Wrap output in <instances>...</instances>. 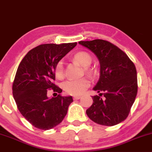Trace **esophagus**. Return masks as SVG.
Here are the masks:
<instances>
[{
    "label": "esophagus",
    "mask_w": 152,
    "mask_h": 152,
    "mask_svg": "<svg viewBox=\"0 0 152 152\" xmlns=\"http://www.w3.org/2000/svg\"><path fill=\"white\" fill-rule=\"evenodd\" d=\"M81 96H74V97H73V99H74V100H78V99H81Z\"/></svg>",
    "instance_id": "obj_1"
}]
</instances>
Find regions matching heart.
Segmentation results:
<instances>
[{"label": "heart", "instance_id": "b5f03b06", "mask_svg": "<svg viewBox=\"0 0 152 152\" xmlns=\"http://www.w3.org/2000/svg\"><path fill=\"white\" fill-rule=\"evenodd\" d=\"M74 59L76 61L84 68H87L91 64L92 58L88 53L84 51H80L76 53L74 56ZM87 72H89V70L86 69ZM54 74L56 78L58 79H61L64 77V64L61 61L56 64L54 69ZM90 86V81L88 78H83L79 79H71L66 81L64 84V90L68 94L71 95L78 96L84 93L85 91Z\"/></svg>", "mask_w": 152, "mask_h": 152}]
</instances>
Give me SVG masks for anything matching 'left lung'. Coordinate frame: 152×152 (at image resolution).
Wrapping results in <instances>:
<instances>
[{"label":"left lung","mask_w":152,"mask_h":152,"mask_svg":"<svg viewBox=\"0 0 152 152\" xmlns=\"http://www.w3.org/2000/svg\"><path fill=\"white\" fill-rule=\"evenodd\" d=\"M96 56L100 77L93 89V104L86 110L90 119L103 126H114L126 119L137 94V74L134 63L117 46L107 41H79ZM103 97H102V96Z\"/></svg>","instance_id":"obj_1"}]
</instances>
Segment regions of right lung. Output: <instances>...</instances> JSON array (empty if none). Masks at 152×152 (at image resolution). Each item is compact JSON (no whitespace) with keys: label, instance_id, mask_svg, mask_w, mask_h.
I'll list each match as a JSON object with an SVG mask.
<instances>
[{"label":"right lung","instance_id":"right-lung-1","mask_svg":"<svg viewBox=\"0 0 152 152\" xmlns=\"http://www.w3.org/2000/svg\"><path fill=\"white\" fill-rule=\"evenodd\" d=\"M77 43L40 45L31 49L19 64L13 83V95L23 117L36 128L48 130L56 126L67 114L72 96L49 99L48 89L62 92L53 83L56 64Z\"/></svg>","mask_w":152,"mask_h":152}]
</instances>
